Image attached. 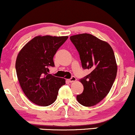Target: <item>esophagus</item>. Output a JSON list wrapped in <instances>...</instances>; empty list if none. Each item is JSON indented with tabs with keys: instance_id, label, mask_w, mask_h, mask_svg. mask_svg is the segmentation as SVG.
Listing matches in <instances>:
<instances>
[{
	"instance_id": "34e87169",
	"label": "esophagus",
	"mask_w": 135,
	"mask_h": 135,
	"mask_svg": "<svg viewBox=\"0 0 135 135\" xmlns=\"http://www.w3.org/2000/svg\"><path fill=\"white\" fill-rule=\"evenodd\" d=\"M69 81L70 83H73V82H75L76 81V78H75V77H72L70 79H69Z\"/></svg>"
}]
</instances>
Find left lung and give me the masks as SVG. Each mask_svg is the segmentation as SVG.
I'll list each match as a JSON object with an SVG mask.
<instances>
[{
    "label": "left lung",
    "mask_w": 135,
    "mask_h": 135,
    "mask_svg": "<svg viewBox=\"0 0 135 135\" xmlns=\"http://www.w3.org/2000/svg\"><path fill=\"white\" fill-rule=\"evenodd\" d=\"M70 38L79 53L83 69L91 70L80 79L84 91L77 100L84 106H94L107 95L115 79L117 66L114 51L108 43L91 34H78Z\"/></svg>",
    "instance_id": "1"
}]
</instances>
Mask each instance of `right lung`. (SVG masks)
Masks as SVG:
<instances>
[{
  "instance_id": "right-lung-1",
  "label": "right lung",
  "mask_w": 135,
  "mask_h": 135,
  "mask_svg": "<svg viewBox=\"0 0 135 135\" xmlns=\"http://www.w3.org/2000/svg\"><path fill=\"white\" fill-rule=\"evenodd\" d=\"M69 37L37 36L19 52L16 61L17 77L21 89L32 103L48 106L56 100L65 79L48 74L55 66L53 57Z\"/></svg>"
}]
</instances>
